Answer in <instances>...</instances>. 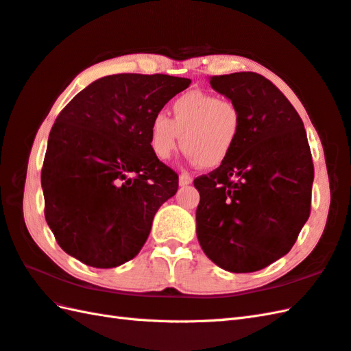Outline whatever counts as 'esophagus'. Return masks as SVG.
Listing matches in <instances>:
<instances>
[{"label":"esophagus","mask_w":351,"mask_h":351,"mask_svg":"<svg viewBox=\"0 0 351 351\" xmlns=\"http://www.w3.org/2000/svg\"><path fill=\"white\" fill-rule=\"evenodd\" d=\"M191 182H193V176H191V175L185 173V172L179 175V185H181V186L189 185V184H191Z\"/></svg>","instance_id":"esophagus-1"}]
</instances>
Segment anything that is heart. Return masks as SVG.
Returning a JSON list of instances; mask_svg holds the SVG:
<instances>
[{
    "label": "heart",
    "instance_id": "obj_1",
    "mask_svg": "<svg viewBox=\"0 0 351 351\" xmlns=\"http://www.w3.org/2000/svg\"><path fill=\"white\" fill-rule=\"evenodd\" d=\"M172 119L157 113L151 119L148 142L154 157L166 161L181 141L184 152L205 169L229 160L242 130V113L233 100L190 91L172 103Z\"/></svg>",
    "mask_w": 351,
    "mask_h": 351
}]
</instances>
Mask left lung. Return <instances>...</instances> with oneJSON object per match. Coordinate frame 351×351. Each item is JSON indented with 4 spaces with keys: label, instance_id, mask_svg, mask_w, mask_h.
Listing matches in <instances>:
<instances>
[{
    "label": "left lung",
    "instance_id": "left-lung-1",
    "mask_svg": "<svg viewBox=\"0 0 351 351\" xmlns=\"http://www.w3.org/2000/svg\"><path fill=\"white\" fill-rule=\"evenodd\" d=\"M209 84L239 106L242 130L229 160L194 179L195 232L217 266L256 272L287 254L311 213V149L299 113L271 80L241 71Z\"/></svg>",
    "mask_w": 351,
    "mask_h": 351
}]
</instances>
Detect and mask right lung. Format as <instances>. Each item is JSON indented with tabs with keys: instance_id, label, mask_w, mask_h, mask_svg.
<instances>
[{
	"instance_id": "add662e5",
	"label": "right lung",
	"mask_w": 351,
	"mask_h": 351,
	"mask_svg": "<svg viewBox=\"0 0 351 351\" xmlns=\"http://www.w3.org/2000/svg\"><path fill=\"white\" fill-rule=\"evenodd\" d=\"M191 84L169 75L106 76L82 89L51 130L42 169L45 217L80 262L117 267L138 254L178 175L154 157L151 119Z\"/></svg>"
}]
</instances>
